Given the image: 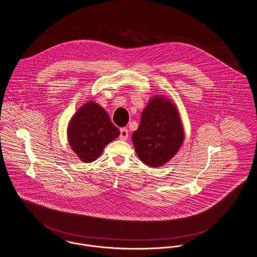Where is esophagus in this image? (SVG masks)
Returning <instances> with one entry per match:
<instances>
[{"instance_id":"34e87169","label":"esophagus","mask_w":257,"mask_h":257,"mask_svg":"<svg viewBox=\"0 0 257 257\" xmlns=\"http://www.w3.org/2000/svg\"><path fill=\"white\" fill-rule=\"evenodd\" d=\"M119 139L122 141H125L128 139V130L126 128H121L120 129V136Z\"/></svg>"}]
</instances>
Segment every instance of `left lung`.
<instances>
[{
  "label": "left lung",
  "mask_w": 257,
  "mask_h": 257,
  "mask_svg": "<svg viewBox=\"0 0 257 257\" xmlns=\"http://www.w3.org/2000/svg\"><path fill=\"white\" fill-rule=\"evenodd\" d=\"M185 138L175 103L165 96L151 98L142 112L132 141L139 158L147 165L159 167L177 154Z\"/></svg>",
  "instance_id": "left-lung-1"
}]
</instances>
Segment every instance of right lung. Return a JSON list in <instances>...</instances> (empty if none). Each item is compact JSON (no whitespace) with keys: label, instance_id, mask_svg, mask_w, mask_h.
<instances>
[{"label":"right lung","instance_id":"add662e5","mask_svg":"<svg viewBox=\"0 0 257 257\" xmlns=\"http://www.w3.org/2000/svg\"><path fill=\"white\" fill-rule=\"evenodd\" d=\"M119 135L107 112L95 101L85 102L67 126L69 146L85 163L99 158L105 146Z\"/></svg>","mask_w":257,"mask_h":257}]
</instances>
